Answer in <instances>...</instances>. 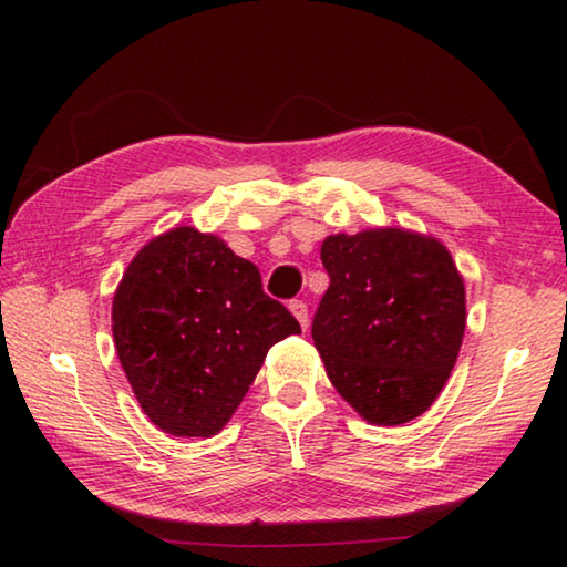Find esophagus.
Listing matches in <instances>:
<instances>
[{
  "label": "esophagus",
  "instance_id": "34e87169",
  "mask_svg": "<svg viewBox=\"0 0 567 567\" xmlns=\"http://www.w3.org/2000/svg\"><path fill=\"white\" fill-rule=\"evenodd\" d=\"M290 312L297 318V322L302 324V330H307V322H310V310H307V305L302 300H292L290 302Z\"/></svg>",
  "mask_w": 567,
  "mask_h": 567
}]
</instances>
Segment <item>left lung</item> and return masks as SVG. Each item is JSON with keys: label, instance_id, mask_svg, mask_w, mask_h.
<instances>
[{"label": "left lung", "instance_id": "8db88e82", "mask_svg": "<svg viewBox=\"0 0 567 567\" xmlns=\"http://www.w3.org/2000/svg\"><path fill=\"white\" fill-rule=\"evenodd\" d=\"M330 287L312 340L334 390L370 425H405L443 392L465 334V282L450 249L405 227L330 235Z\"/></svg>", "mask_w": 567, "mask_h": 567}]
</instances>
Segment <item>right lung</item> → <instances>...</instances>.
<instances>
[{
  "instance_id": "obj_1",
  "label": "right lung",
  "mask_w": 567,
  "mask_h": 567,
  "mask_svg": "<svg viewBox=\"0 0 567 567\" xmlns=\"http://www.w3.org/2000/svg\"><path fill=\"white\" fill-rule=\"evenodd\" d=\"M117 358L162 433L213 437L235 415L267 350L300 334L257 267L223 237L172 227L132 257L112 300Z\"/></svg>"
}]
</instances>
